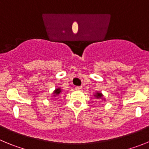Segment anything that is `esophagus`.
Wrapping results in <instances>:
<instances>
[{
  "mask_svg": "<svg viewBox=\"0 0 149 149\" xmlns=\"http://www.w3.org/2000/svg\"><path fill=\"white\" fill-rule=\"evenodd\" d=\"M82 86H75V89H77V90H81L82 89Z\"/></svg>",
  "mask_w": 149,
  "mask_h": 149,
  "instance_id": "obj_1",
  "label": "esophagus"
}]
</instances>
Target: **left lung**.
Segmentation results:
<instances>
[{
    "label": "left lung",
    "instance_id": "8db88e82",
    "mask_svg": "<svg viewBox=\"0 0 149 149\" xmlns=\"http://www.w3.org/2000/svg\"><path fill=\"white\" fill-rule=\"evenodd\" d=\"M94 96H95L97 98H102V97H103V95L101 94V93H96V95H95Z\"/></svg>",
    "mask_w": 149,
    "mask_h": 149
}]
</instances>
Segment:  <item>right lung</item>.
<instances>
[{"label": "right lung", "instance_id": "1", "mask_svg": "<svg viewBox=\"0 0 149 149\" xmlns=\"http://www.w3.org/2000/svg\"><path fill=\"white\" fill-rule=\"evenodd\" d=\"M60 92H61V89H60V88H58V89H55L54 92V96H56V95H59L60 93Z\"/></svg>", "mask_w": 149, "mask_h": 149}]
</instances>
